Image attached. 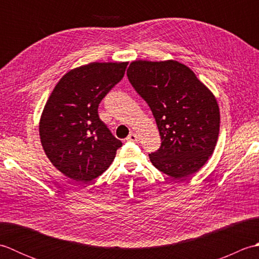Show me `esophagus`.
<instances>
[{
  "instance_id": "1",
  "label": "esophagus",
  "mask_w": 259,
  "mask_h": 259,
  "mask_svg": "<svg viewBox=\"0 0 259 259\" xmlns=\"http://www.w3.org/2000/svg\"><path fill=\"white\" fill-rule=\"evenodd\" d=\"M126 140H128V141H138L139 140V137H138V135H137V134L131 133L128 136V138H126Z\"/></svg>"
}]
</instances>
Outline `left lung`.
Returning <instances> with one entry per match:
<instances>
[{"mask_svg": "<svg viewBox=\"0 0 259 259\" xmlns=\"http://www.w3.org/2000/svg\"><path fill=\"white\" fill-rule=\"evenodd\" d=\"M126 75L156 119L161 146L149 153L158 170L179 179L197 172L216 147L221 113L212 92L175 60L130 63Z\"/></svg>", "mask_w": 259, "mask_h": 259, "instance_id": "8db88e82", "label": "left lung"}]
</instances>
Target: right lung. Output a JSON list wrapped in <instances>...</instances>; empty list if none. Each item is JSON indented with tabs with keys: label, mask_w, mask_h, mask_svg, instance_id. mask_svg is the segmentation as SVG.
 Instances as JSON below:
<instances>
[{
	"label": "right lung",
	"mask_w": 259,
	"mask_h": 259,
	"mask_svg": "<svg viewBox=\"0 0 259 259\" xmlns=\"http://www.w3.org/2000/svg\"><path fill=\"white\" fill-rule=\"evenodd\" d=\"M128 62H91L70 70L43 109L38 133L49 160L79 184L102 175L122 146L99 118L98 107L123 78Z\"/></svg>",
	"instance_id": "add662e5"
}]
</instances>
